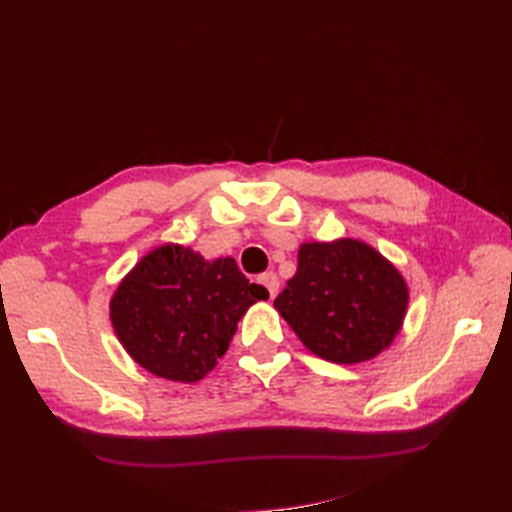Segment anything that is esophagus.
Returning <instances> with one entry per match:
<instances>
[{
	"mask_svg": "<svg viewBox=\"0 0 512 512\" xmlns=\"http://www.w3.org/2000/svg\"><path fill=\"white\" fill-rule=\"evenodd\" d=\"M259 284H262V286L268 290V297H270V299H273V297L277 295L279 279H277L275 273H264L262 277H259Z\"/></svg>",
	"mask_w": 512,
	"mask_h": 512,
	"instance_id": "34e87169",
	"label": "esophagus"
}]
</instances>
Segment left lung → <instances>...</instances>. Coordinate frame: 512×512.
Returning <instances> with one entry per match:
<instances>
[{"instance_id":"8db88e82","label":"left lung","mask_w":512,"mask_h":512,"mask_svg":"<svg viewBox=\"0 0 512 512\" xmlns=\"http://www.w3.org/2000/svg\"><path fill=\"white\" fill-rule=\"evenodd\" d=\"M407 303L398 268L374 246L343 237L299 246L297 273L275 308L312 354L354 365L394 343Z\"/></svg>"}]
</instances>
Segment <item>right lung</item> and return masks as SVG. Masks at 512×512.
Instances as JSON below:
<instances>
[{
	"instance_id": "add662e5",
	"label": "right lung",
	"mask_w": 512,
	"mask_h": 512,
	"mask_svg": "<svg viewBox=\"0 0 512 512\" xmlns=\"http://www.w3.org/2000/svg\"><path fill=\"white\" fill-rule=\"evenodd\" d=\"M264 286L250 284L233 257L213 262L189 246L162 244L118 284L110 319L118 341L154 376L198 383L228 350L237 321Z\"/></svg>"
}]
</instances>
